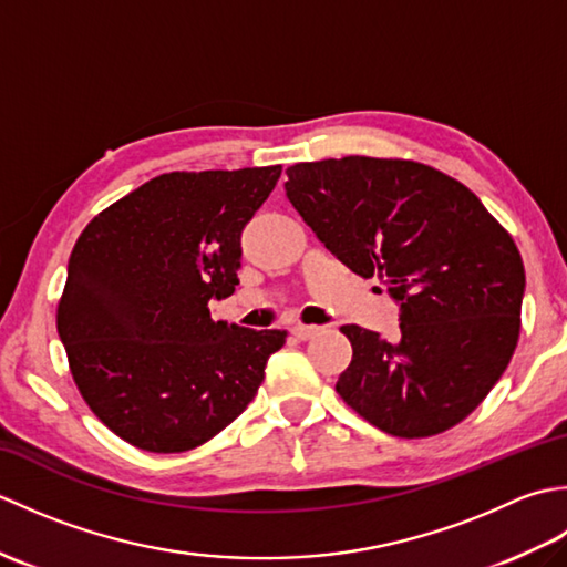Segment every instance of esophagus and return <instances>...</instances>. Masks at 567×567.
Returning a JSON list of instances; mask_svg holds the SVG:
<instances>
[{"label": "esophagus", "mask_w": 567, "mask_h": 567, "mask_svg": "<svg viewBox=\"0 0 567 567\" xmlns=\"http://www.w3.org/2000/svg\"><path fill=\"white\" fill-rule=\"evenodd\" d=\"M290 333L295 336L297 341H309V339H315V336L319 333V329L317 327H307V323H295V327L290 329Z\"/></svg>", "instance_id": "obj_1"}]
</instances>
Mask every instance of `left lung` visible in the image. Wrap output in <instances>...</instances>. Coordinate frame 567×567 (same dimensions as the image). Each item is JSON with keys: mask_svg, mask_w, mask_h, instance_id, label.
I'll use <instances>...</instances> for the list:
<instances>
[{"mask_svg": "<svg viewBox=\"0 0 567 567\" xmlns=\"http://www.w3.org/2000/svg\"><path fill=\"white\" fill-rule=\"evenodd\" d=\"M305 224L360 277L400 302V336L355 323L336 392L372 426L426 439L473 414L522 331V252L485 204L436 167L346 155L287 167Z\"/></svg>", "mask_w": 567, "mask_h": 567, "instance_id": "8db88e82", "label": "left lung"}]
</instances>
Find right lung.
Instances as JSON below:
<instances>
[{"label": "right lung", "instance_id": "right-lung-1", "mask_svg": "<svg viewBox=\"0 0 567 567\" xmlns=\"http://www.w3.org/2000/svg\"><path fill=\"white\" fill-rule=\"evenodd\" d=\"M282 165L165 173L84 226L55 309L82 400L148 453L207 443L244 412L285 331L214 321L238 285L240 231Z\"/></svg>", "mask_w": 567, "mask_h": 567}]
</instances>
